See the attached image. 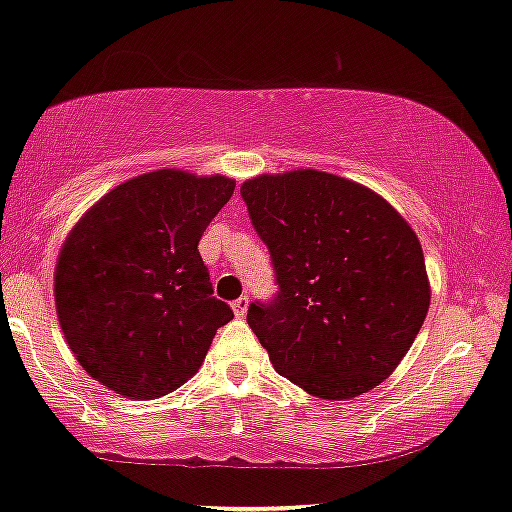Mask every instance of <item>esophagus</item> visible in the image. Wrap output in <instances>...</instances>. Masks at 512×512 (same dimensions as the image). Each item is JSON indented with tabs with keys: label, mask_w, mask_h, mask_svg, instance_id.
I'll list each match as a JSON object with an SVG mask.
<instances>
[{
	"label": "esophagus",
	"mask_w": 512,
	"mask_h": 512,
	"mask_svg": "<svg viewBox=\"0 0 512 512\" xmlns=\"http://www.w3.org/2000/svg\"><path fill=\"white\" fill-rule=\"evenodd\" d=\"M232 311H235L237 318H244L246 311H249V299H246V296H239L237 301H232Z\"/></svg>",
	"instance_id": "obj_1"
}]
</instances>
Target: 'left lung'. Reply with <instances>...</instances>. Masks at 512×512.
Instances as JSON below:
<instances>
[{
	"mask_svg": "<svg viewBox=\"0 0 512 512\" xmlns=\"http://www.w3.org/2000/svg\"><path fill=\"white\" fill-rule=\"evenodd\" d=\"M242 199L280 285L246 313L273 368L327 401L375 389L430 308L413 227L377 192L315 168L256 175Z\"/></svg>",
	"mask_w": 512,
	"mask_h": 512,
	"instance_id": "1",
	"label": "left lung"
}]
</instances>
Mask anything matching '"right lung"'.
<instances>
[{"mask_svg": "<svg viewBox=\"0 0 512 512\" xmlns=\"http://www.w3.org/2000/svg\"><path fill=\"white\" fill-rule=\"evenodd\" d=\"M232 192L225 175L154 170L106 192L68 232L56 315L73 356L106 389L140 401L170 394L232 320L197 249Z\"/></svg>", "mask_w": 512, "mask_h": 512, "instance_id": "add662e5", "label": "right lung"}]
</instances>
